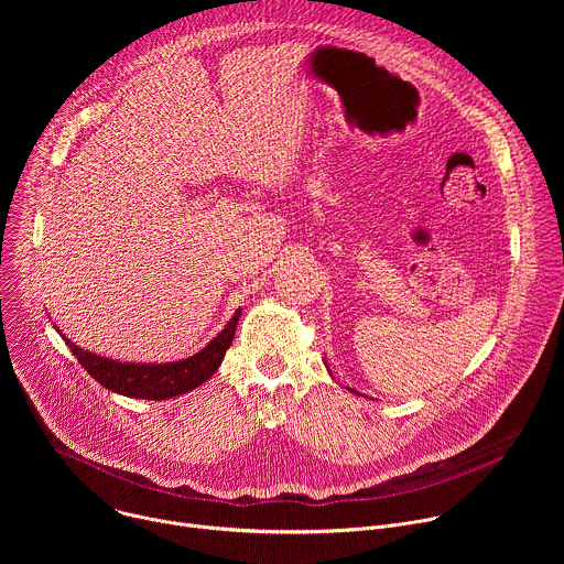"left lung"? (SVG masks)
<instances>
[{"label":"left lung","instance_id":"obj_1","mask_svg":"<svg viewBox=\"0 0 564 564\" xmlns=\"http://www.w3.org/2000/svg\"><path fill=\"white\" fill-rule=\"evenodd\" d=\"M352 392H355V390H352Z\"/></svg>","mask_w":564,"mask_h":564}]
</instances>
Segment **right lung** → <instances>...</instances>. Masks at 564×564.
I'll use <instances>...</instances> for the list:
<instances>
[{
  "instance_id": "obj_1",
  "label": "right lung",
  "mask_w": 564,
  "mask_h": 564,
  "mask_svg": "<svg viewBox=\"0 0 564 564\" xmlns=\"http://www.w3.org/2000/svg\"><path fill=\"white\" fill-rule=\"evenodd\" d=\"M240 310L229 318V324L194 357L174 364H122L100 355H91L66 339V346L85 366V370L105 388L135 399H172L194 390L207 381L220 366L227 348L231 346Z\"/></svg>"
}]
</instances>
